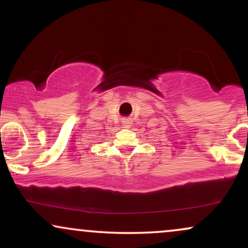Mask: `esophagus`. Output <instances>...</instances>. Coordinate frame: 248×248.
Listing matches in <instances>:
<instances>
[{
  "label": "esophagus",
  "mask_w": 248,
  "mask_h": 248,
  "mask_svg": "<svg viewBox=\"0 0 248 248\" xmlns=\"http://www.w3.org/2000/svg\"><path fill=\"white\" fill-rule=\"evenodd\" d=\"M122 124H124V127H130L132 126V119H124L122 120Z\"/></svg>",
  "instance_id": "esophagus-1"
}]
</instances>
